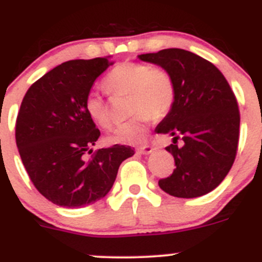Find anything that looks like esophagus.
<instances>
[{"label":"esophagus","mask_w":262,"mask_h":262,"mask_svg":"<svg viewBox=\"0 0 262 262\" xmlns=\"http://www.w3.org/2000/svg\"><path fill=\"white\" fill-rule=\"evenodd\" d=\"M137 151H138L139 154H142V155H148V154L154 152V147L150 145H145L142 146V147H139Z\"/></svg>","instance_id":"obj_1"}]
</instances>
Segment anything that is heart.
Here are the masks:
<instances>
[{
    "label": "heart",
    "mask_w": 262,
    "mask_h": 262,
    "mask_svg": "<svg viewBox=\"0 0 262 262\" xmlns=\"http://www.w3.org/2000/svg\"><path fill=\"white\" fill-rule=\"evenodd\" d=\"M102 85L110 95H128L129 112L134 114L111 132L107 138L111 143L136 145L145 141L151 117H164L176 99L172 76L145 63H120L107 73ZM85 111L97 125L111 126V116L101 95L90 93L85 99Z\"/></svg>",
    "instance_id": "1"
}]
</instances>
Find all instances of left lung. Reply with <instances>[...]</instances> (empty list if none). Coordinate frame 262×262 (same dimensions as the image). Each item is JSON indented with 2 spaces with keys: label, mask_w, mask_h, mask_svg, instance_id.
<instances>
[{
  "label": "left lung",
  "mask_w": 262,
  "mask_h": 262,
  "mask_svg": "<svg viewBox=\"0 0 262 262\" xmlns=\"http://www.w3.org/2000/svg\"><path fill=\"white\" fill-rule=\"evenodd\" d=\"M138 58L160 66L176 86L172 110L155 129L173 137L165 150L174 158L176 169L159 186L176 198L208 194L226 177L238 150L241 115L230 85L216 66L183 49ZM180 138L182 145H177Z\"/></svg>",
  "instance_id": "1"
}]
</instances>
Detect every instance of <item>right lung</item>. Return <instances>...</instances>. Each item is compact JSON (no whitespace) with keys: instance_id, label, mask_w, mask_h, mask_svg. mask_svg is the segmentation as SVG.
Wrapping results in <instances>:
<instances>
[{"instance_id":"obj_1","label":"right lung","mask_w":262,"mask_h":262,"mask_svg":"<svg viewBox=\"0 0 262 262\" xmlns=\"http://www.w3.org/2000/svg\"><path fill=\"white\" fill-rule=\"evenodd\" d=\"M110 57L68 60L32 84L23 98L15 139L23 165L41 195L54 204L79 208L108 194L120 164L134 148H99L101 136L85 111L95 80L111 66Z\"/></svg>"}]
</instances>
